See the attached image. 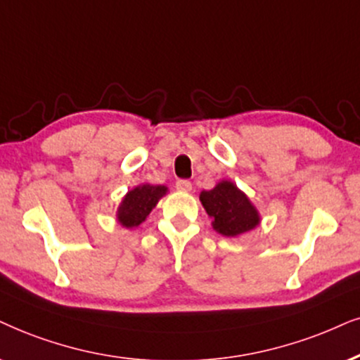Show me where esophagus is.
Here are the masks:
<instances>
[{"mask_svg":"<svg viewBox=\"0 0 360 360\" xmlns=\"http://www.w3.org/2000/svg\"><path fill=\"white\" fill-rule=\"evenodd\" d=\"M176 188L179 191H184V193H189V191L193 189V184H191V181L188 179H179L176 181Z\"/></svg>","mask_w":360,"mask_h":360,"instance_id":"1","label":"esophagus"}]
</instances>
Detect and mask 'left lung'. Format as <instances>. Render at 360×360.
<instances>
[{"mask_svg":"<svg viewBox=\"0 0 360 360\" xmlns=\"http://www.w3.org/2000/svg\"><path fill=\"white\" fill-rule=\"evenodd\" d=\"M199 199L212 217L214 231L227 238L248 233L261 222L254 204L231 181H221L211 191H202Z\"/></svg>","mask_w":360,"mask_h":360,"instance_id":"8db88e82","label":"left lung"}]
</instances>
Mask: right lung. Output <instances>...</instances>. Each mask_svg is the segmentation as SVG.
Wrapping results in <instances>:
<instances>
[{"label":"right lung","mask_w":360,"mask_h":360,"mask_svg":"<svg viewBox=\"0 0 360 360\" xmlns=\"http://www.w3.org/2000/svg\"><path fill=\"white\" fill-rule=\"evenodd\" d=\"M167 193L166 186H153V184H141L131 189L117 207V221L121 226L138 227L141 222L146 221L149 212L156 207L159 199Z\"/></svg>","instance_id":"right-lung-1"}]
</instances>
